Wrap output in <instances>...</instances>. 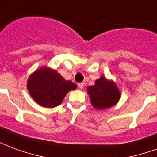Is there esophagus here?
Here are the masks:
<instances>
[{"label":"esophagus","instance_id":"obj_1","mask_svg":"<svg viewBox=\"0 0 157 157\" xmlns=\"http://www.w3.org/2000/svg\"><path fill=\"white\" fill-rule=\"evenodd\" d=\"M78 87L80 89H83V87H84V83H79Z\"/></svg>","mask_w":157,"mask_h":157}]
</instances>
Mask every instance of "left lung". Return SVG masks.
<instances>
[{"mask_svg":"<svg viewBox=\"0 0 157 157\" xmlns=\"http://www.w3.org/2000/svg\"><path fill=\"white\" fill-rule=\"evenodd\" d=\"M86 89L92 105L98 110H104L113 107L120 99L121 93L116 83L105 76L97 79L95 84L89 86Z\"/></svg>","mask_w":157,"mask_h":157,"instance_id":"obj_1","label":"left lung"}]
</instances>
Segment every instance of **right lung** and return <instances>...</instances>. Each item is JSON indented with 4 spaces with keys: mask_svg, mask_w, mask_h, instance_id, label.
<instances>
[{
    "mask_svg": "<svg viewBox=\"0 0 157 157\" xmlns=\"http://www.w3.org/2000/svg\"><path fill=\"white\" fill-rule=\"evenodd\" d=\"M77 86L66 81L56 70L42 66L29 75L27 88L38 104L44 108H55L61 104L66 94Z\"/></svg>",
    "mask_w": 157,
    "mask_h": 157,
    "instance_id": "1",
    "label": "right lung"
}]
</instances>
